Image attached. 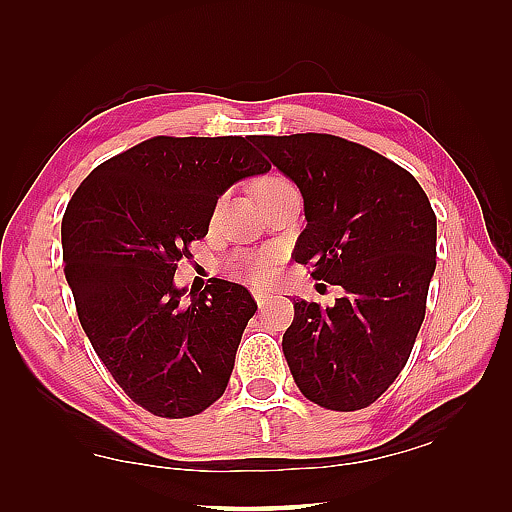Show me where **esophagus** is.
Masks as SVG:
<instances>
[{"instance_id": "34e87169", "label": "esophagus", "mask_w": 512, "mask_h": 512, "mask_svg": "<svg viewBox=\"0 0 512 512\" xmlns=\"http://www.w3.org/2000/svg\"><path fill=\"white\" fill-rule=\"evenodd\" d=\"M253 297H255V301H257V306H259V308H264L266 303H268L270 299H273V297L268 295V292H262V290H253Z\"/></svg>"}]
</instances>
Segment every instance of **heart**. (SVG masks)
I'll list each match as a JSON object with an SVG mask.
<instances>
[{"instance_id": "obj_1", "label": "heart", "mask_w": 512, "mask_h": 512, "mask_svg": "<svg viewBox=\"0 0 512 512\" xmlns=\"http://www.w3.org/2000/svg\"><path fill=\"white\" fill-rule=\"evenodd\" d=\"M288 184H292L288 178L273 173V176H266L257 184V195L259 198H264L266 193L284 189ZM279 264H281V250L264 248V250H242V253H233L231 257H226L222 268L224 273L235 281H244V284H250V286H268L270 281L275 279Z\"/></svg>"}]
</instances>
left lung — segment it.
Listing matches in <instances>:
<instances>
[{"instance_id": "1", "label": "left lung", "mask_w": 512, "mask_h": 512, "mask_svg": "<svg viewBox=\"0 0 512 512\" xmlns=\"http://www.w3.org/2000/svg\"><path fill=\"white\" fill-rule=\"evenodd\" d=\"M297 182L308 226L295 259L343 286L332 308L295 301L284 354L301 394L332 411L372 405L416 343L436 270V213L407 169L332 134L255 136Z\"/></svg>"}]
</instances>
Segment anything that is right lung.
I'll return each mask as SVG.
<instances>
[{
  "instance_id": "right-lung-1",
  "label": "right lung",
  "mask_w": 512,
  "mask_h": 512,
  "mask_svg": "<svg viewBox=\"0 0 512 512\" xmlns=\"http://www.w3.org/2000/svg\"><path fill=\"white\" fill-rule=\"evenodd\" d=\"M268 169L242 136H154L105 160L68 202L76 314L107 372L154 416L189 418L224 394L257 303L224 279L184 301L173 275L209 233L217 198Z\"/></svg>"
}]
</instances>
